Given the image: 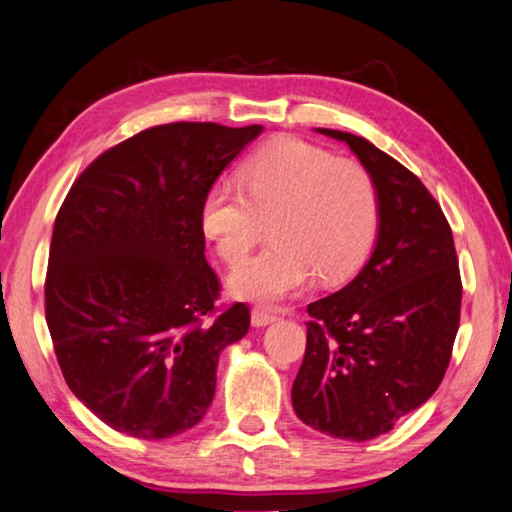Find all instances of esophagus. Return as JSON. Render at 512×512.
Segmentation results:
<instances>
[{"mask_svg":"<svg viewBox=\"0 0 512 512\" xmlns=\"http://www.w3.org/2000/svg\"><path fill=\"white\" fill-rule=\"evenodd\" d=\"M272 322H277V316H274V313H270L267 309H263V306H256V309H251V325H254V327H267V325H272Z\"/></svg>","mask_w":512,"mask_h":512,"instance_id":"obj_1","label":"esophagus"}]
</instances>
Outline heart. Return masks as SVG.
<instances>
[{"instance_id":"1","label":"heart","mask_w":512,"mask_h":512,"mask_svg":"<svg viewBox=\"0 0 512 512\" xmlns=\"http://www.w3.org/2000/svg\"><path fill=\"white\" fill-rule=\"evenodd\" d=\"M271 222L273 245L229 277L231 295L274 304L316 279H348L373 247L380 194L371 171L309 141L283 137L249 155L240 185L203 194L199 224L224 263L239 265Z\"/></svg>"}]
</instances>
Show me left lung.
<instances>
[{
	"label": "left lung",
	"instance_id": "left-lung-1",
	"mask_svg": "<svg viewBox=\"0 0 512 512\" xmlns=\"http://www.w3.org/2000/svg\"><path fill=\"white\" fill-rule=\"evenodd\" d=\"M380 194L373 254L348 286L306 306L293 410L313 430L366 442L437 391L460 325L462 283L442 208L403 164L364 137L327 128Z\"/></svg>",
	"mask_w": 512,
	"mask_h": 512
}]
</instances>
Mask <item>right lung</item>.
I'll return each instance as SVG.
<instances>
[{
	"label": "right lung",
	"instance_id": "1",
	"mask_svg": "<svg viewBox=\"0 0 512 512\" xmlns=\"http://www.w3.org/2000/svg\"><path fill=\"white\" fill-rule=\"evenodd\" d=\"M263 125L169 123L109 148L70 187L52 231L45 320L77 400L109 428L169 439L215 398L249 309L215 313L199 210Z\"/></svg>",
	"mask_w": 512,
	"mask_h": 512
}]
</instances>
